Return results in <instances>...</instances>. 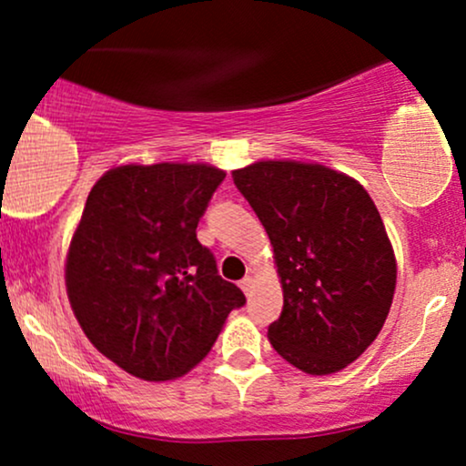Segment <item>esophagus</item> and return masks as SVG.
Masks as SVG:
<instances>
[{
	"mask_svg": "<svg viewBox=\"0 0 466 466\" xmlns=\"http://www.w3.org/2000/svg\"><path fill=\"white\" fill-rule=\"evenodd\" d=\"M251 287H254V278H251V276H245L243 280H240V289H243L245 296H249V293H251Z\"/></svg>",
	"mask_w": 466,
	"mask_h": 466,
	"instance_id": "obj_1",
	"label": "esophagus"
}]
</instances>
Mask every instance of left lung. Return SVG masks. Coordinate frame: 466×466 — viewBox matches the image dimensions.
I'll return each mask as SVG.
<instances>
[{
  "mask_svg": "<svg viewBox=\"0 0 466 466\" xmlns=\"http://www.w3.org/2000/svg\"><path fill=\"white\" fill-rule=\"evenodd\" d=\"M274 248L282 313L274 350L309 374L346 368L377 339L397 260L360 181L319 164L256 162L232 173Z\"/></svg>",
  "mask_w": 466,
  "mask_h": 466,
  "instance_id": "8db88e82",
  "label": "left lung"
}]
</instances>
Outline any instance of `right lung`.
Listing matches in <instances>:
<instances>
[{
    "label": "right lung",
    "mask_w": 466,
    "mask_h": 466,
    "mask_svg": "<svg viewBox=\"0 0 466 466\" xmlns=\"http://www.w3.org/2000/svg\"><path fill=\"white\" fill-rule=\"evenodd\" d=\"M223 179L208 164H129L89 192L67 251L69 304L89 341L133 377L186 374L245 304L197 240Z\"/></svg>",
    "instance_id": "right-lung-1"
}]
</instances>
